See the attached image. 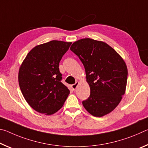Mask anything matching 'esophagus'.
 Instances as JSON below:
<instances>
[{
    "mask_svg": "<svg viewBox=\"0 0 148 148\" xmlns=\"http://www.w3.org/2000/svg\"><path fill=\"white\" fill-rule=\"evenodd\" d=\"M79 82H76V84H73V85H72V89H73V90H75L76 89V87H77V86H78L79 85Z\"/></svg>",
    "mask_w": 148,
    "mask_h": 148,
    "instance_id": "1",
    "label": "esophagus"
}]
</instances>
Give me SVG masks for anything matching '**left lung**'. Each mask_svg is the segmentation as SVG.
Returning a JSON list of instances; mask_svg holds the SVG:
<instances>
[{"mask_svg":"<svg viewBox=\"0 0 148 148\" xmlns=\"http://www.w3.org/2000/svg\"><path fill=\"white\" fill-rule=\"evenodd\" d=\"M71 50L83 63L91 94L82 102L92 116L102 117L113 111L126 90V63L114 49L102 41L83 38L72 44Z\"/></svg>","mask_w":148,"mask_h":148,"instance_id":"obj_1","label":"left lung"}]
</instances>
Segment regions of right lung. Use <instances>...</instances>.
<instances>
[{
	"label": "right lung",
	"instance_id": "right-lung-1",
	"mask_svg": "<svg viewBox=\"0 0 148 148\" xmlns=\"http://www.w3.org/2000/svg\"><path fill=\"white\" fill-rule=\"evenodd\" d=\"M72 42L51 40L33 47L20 66L19 85L30 106L47 116L63 106L70 91L61 82L59 64Z\"/></svg>",
	"mask_w": 148,
	"mask_h": 148
}]
</instances>
